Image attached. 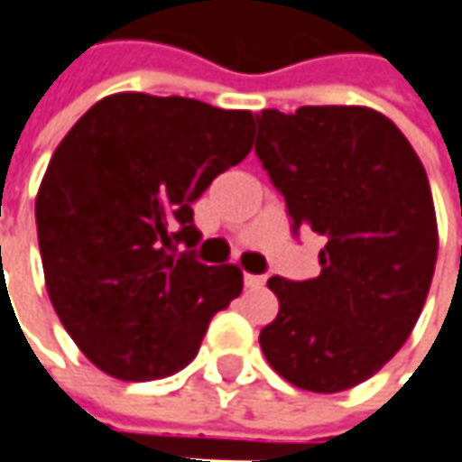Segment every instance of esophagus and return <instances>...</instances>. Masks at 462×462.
Masks as SVG:
<instances>
[{
	"label": "esophagus",
	"instance_id": "obj_1",
	"mask_svg": "<svg viewBox=\"0 0 462 462\" xmlns=\"http://www.w3.org/2000/svg\"><path fill=\"white\" fill-rule=\"evenodd\" d=\"M243 282H245V288H262L267 282V277L264 274H243Z\"/></svg>",
	"mask_w": 462,
	"mask_h": 462
}]
</instances>
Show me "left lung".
Listing matches in <instances>:
<instances>
[{
    "instance_id": "1",
    "label": "left lung",
    "mask_w": 462,
    "mask_h": 462,
    "mask_svg": "<svg viewBox=\"0 0 462 462\" xmlns=\"http://www.w3.org/2000/svg\"><path fill=\"white\" fill-rule=\"evenodd\" d=\"M256 124V155L293 235L325 237L317 277H270L280 310L262 352L299 389L346 392L397 355L426 304L437 264L426 169L370 107L262 110Z\"/></svg>"
}]
</instances>
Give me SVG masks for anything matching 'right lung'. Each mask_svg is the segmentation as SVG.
<instances>
[{"instance_id": "1", "label": "right lung", "mask_w": 462, "mask_h": 462, "mask_svg": "<svg viewBox=\"0 0 462 462\" xmlns=\"http://www.w3.org/2000/svg\"><path fill=\"white\" fill-rule=\"evenodd\" d=\"M254 116L121 92L63 137L36 198L52 307L76 346L121 381L189 365L211 317L243 291L195 259L192 203L251 152Z\"/></svg>"}]
</instances>
